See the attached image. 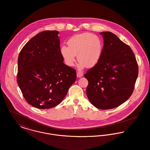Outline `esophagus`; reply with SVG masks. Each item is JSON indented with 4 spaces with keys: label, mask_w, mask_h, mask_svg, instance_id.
Returning <instances> with one entry per match:
<instances>
[{
    "label": "esophagus",
    "mask_w": 150,
    "mask_h": 150,
    "mask_svg": "<svg viewBox=\"0 0 150 150\" xmlns=\"http://www.w3.org/2000/svg\"><path fill=\"white\" fill-rule=\"evenodd\" d=\"M83 76V74L82 72H77V77L78 78H80Z\"/></svg>",
    "instance_id": "34e87169"
}]
</instances>
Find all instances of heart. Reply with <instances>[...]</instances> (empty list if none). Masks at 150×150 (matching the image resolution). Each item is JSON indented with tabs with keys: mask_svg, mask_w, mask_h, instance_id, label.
Listing matches in <instances>:
<instances>
[{
	"mask_svg": "<svg viewBox=\"0 0 150 150\" xmlns=\"http://www.w3.org/2000/svg\"><path fill=\"white\" fill-rule=\"evenodd\" d=\"M68 47L62 46L60 53L68 67L73 66L77 54L80 70L86 66L92 68L100 62L102 51L103 42L99 37L93 34L84 33L71 37L67 41Z\"/></svg>",
	"mask_w": 150,
	"mask_h": 150,
	"instance_id": "obj_1",
	"label": "heart"
}]
</instances>
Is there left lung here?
<instances>
[{
    "instance_id": "left-lung-1",
    "label": "left lung",
    "mask_w": 150,
    "mask_h": 150,
    "mask_svg": "<svg viewBox=\"0 0 150 150\" xmlns=\"http://www.w3.org/2000/svg\"><path fill=\"white\" fill-rule=\"evenodd\" d=\"M103 47L100 62L84 77L88 81L86 94L90 102L100 109L116 108L132 96L138 77V64L130 47L115 34L100 33Z\"/></svg>"
}]
</instances>
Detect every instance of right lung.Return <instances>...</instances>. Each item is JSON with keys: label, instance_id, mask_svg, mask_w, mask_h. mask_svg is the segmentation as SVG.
<instances>
[{"label": "right lung", "instance_id": "obj_1", "mask_svg": "<svg viewBox=\"0 0 150 150\" xmlns=\"http://www.w3.org/2000/svg\"><path fill=\"white\" fill-rule=\"evenodd\" d=\"M57 31L32 38L18 58L17 83L27 102L38 109L59 104L76 80L74 69L63 63Z\"/></svg>", "mask_w": 150, "mask_h": 150}]
</instances>
